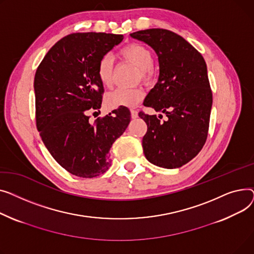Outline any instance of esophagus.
<instances>
[{
    "instance_id": "1",
    "label": "esophagus",
    "mask_w": 254,
    "mask_h": 254,
    "mask_svg": "<svg viewBox=\"0 0 254 254\" xmlns=\"http://www.w3.org/2000/svg\"><path fill=\"white\" fill-rule=\"evenodd\" d=\"M131 118L132 119H136L138 117V113L135 110H131Z\"/></svg>"
}]
</instances>
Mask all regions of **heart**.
<instances>
[{
  "instance_id": "1",
  "label": "heart",
  "mask_w": 254,
  "mask_h": 254,
  "mask_svg": "<svg viewBox=\"0 0 254 254\" xmlns=\"http://www.w3.org/2000/svg\"><path fill=\"white\" fill-rule=\"evenodd\" d=\"M120 55L124 61L139 69L140 78L143 82H150L152 80L154 74V56L152 51L146 46L138 43H130L121 49ZM114 67L115 63L113 56L110 54L103 55L97 65V76L103 86H112ZM142 97L143 91L139 88H119L107 95L106 103L109 109H118L122 107L131 108L136 106Z\"/></svg>"
}]
</instances>
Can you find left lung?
I'll return each mask as SVG.
<instances>
[{
	"instance_id": "1",
	"label": "left lung",
	"mask_w": 254,
	"mask_h": 254,
	"mask_svg": "<svg viewBox=\"0 0 254 254\" xmlns=\"http://www.w3.org/2000/svg\"><path fill=\"white\" fill-rule=\"evenodd\" d=\"M130 36L158 55L159 79L143 106L167 117L162 122L156 115L139 112L147 125L144 156L156 166L180 168L199 154L208 135L212 92L206 63L188 41L168 29L150 28Z\"/></svg>"
}]
</instances>
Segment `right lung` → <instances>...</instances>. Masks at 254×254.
<instances>
[{
  "label": "right lung",
  "instance_id": "add662e5",
  "mask_svg": "<svg viewBox=\"0 0 254 254\" xmlns=\"http://www.w3.org/2000/svg\"><path fill=\"white\" fill-rule=\"evenodd\" d=\"M123 39L106 33L70 34L47 52L36 71L40 136L59 165L79 177H96L110 168L111 147L130 123V111L124 107L93 124L88 115L101 108L98 63Z\"/></svg>",
  "mask_w": 254,
  "mask_h": 254
}]
</instances>
